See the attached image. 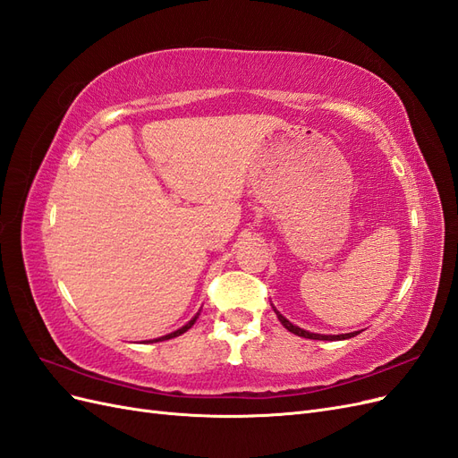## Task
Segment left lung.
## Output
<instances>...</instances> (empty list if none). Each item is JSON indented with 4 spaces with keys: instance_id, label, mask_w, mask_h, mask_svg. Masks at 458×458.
Here are the masks:
<instances>
[{
    "instance_id": "1",
    "label": "left lung",
    "mask_w": 458,
    "mask_h": 458,
    "mask_svg": "<svg viewBox=\"0 0 458 458\" xmlns=\"http://www.w3.org/2000/svg\"><path fill=\"white\" fill-rule=\"evenodd\" d=\"M276 317H279V321L283 323V327H284L286 330H290V332H293V335H298V336H301V338H310V340H345V338H352V336H355V335H357V332H350V335H336V336L313 335V332H308V330H303V328H300V327H296V325L290 323L288 318H284L279 311H276Z\"/></svg>"
}]
</instances>
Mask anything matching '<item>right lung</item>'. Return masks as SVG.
I'll list each match as a JSON object with an SVG mask.
<instances>
[{"instance_id":"right-lung-1","label":"right lung","mask_w":458,"mask_h":458,"mask_svg":"<svg viewBox=\"0 0 458 458\" xmlns=\"http://www.w3.org/2000/svg\"><path fill=\"white\" fill-rule=\"evenodd\" d=\"M197 318H199V315H195L191 318V321L185 325V327H182L179 330H175V332H172V335H165V336H162V338H158V340H155V342H162V340H170V338H175V336H179V335H183V332H187L192 325L197 323Z\"/></svg>"}]
</instances>
